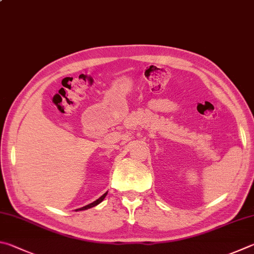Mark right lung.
<instances>
[{"label":"right lung","instance_id":"obj_1","mask_svg":"<svg viewBox=\"0 0 254 254\" xmlns=\"http://www.w3.org/2000/svg\"><path fill=\"white\" fill-rule=\"evenodd\" d=\"M107 194H108V192H105L104 194L102 195V196H100L98 200L96 201H94V202H92V203H90V204H87V205H85V206H82V207H80V209H76L75 211H83V210H87V209H90V207H93V206H95V205H98L99 203H101V202H102L103 200H104V197L107 196Z\"/></svg>","mask_w":254,"mask_h":254}]
</instances>
